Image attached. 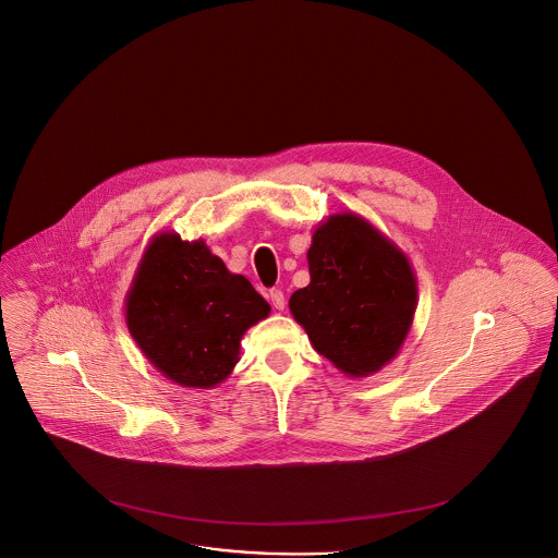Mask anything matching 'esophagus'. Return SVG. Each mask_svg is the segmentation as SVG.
<instances>
[{"instance_id":"34e87169","label":"esophagus","mask_w":558,"mask_h":558,"mask_svg":"<svg viewBox=\"0 0 558 558\" xmlns=\"http://www.w3.org/2000/svg\"><path fill=\"white\" fill-rule=\"evenodd\" d=\"M268 298H270V304H272L277 311H283V308H286V295H283L281 290H270Z\"/></svg>"}]
</instances>
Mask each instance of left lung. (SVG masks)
Masks as SVG:
<instances>
[{"mask_svg": "<svg viewBox=\"0 0 558 558\" xmlns=\"http://www.w3.org/2000/svg\"><path fill=\"white\" fill-rule=\"evenodd\" d=\"M306 258L311 283L290 298L293 319L342 374L380 372L401 351L415 315L410 258L354 211L322 222Z\"/></svg>", "mask_w": 558, "mask_h": 558, "instance_id": "1", "label": "left lung"}]
</instances>
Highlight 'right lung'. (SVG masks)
<instances>
[{
	"label": "right lung",
	"mask_w": 558,
	"mask_h": 558,
	"mask_svg": "<svg viewBox=\"0 0 558 558\" xmlns=\"http://www.w3.org/2000/svg\"><path fill=\"white\" fill-rule=\"evenodd\" d=\"M270 306L206 241L153 236L125 295L128 329L153 367L184 388H214L239 361L243 333Z\"/></svg>",
	"instance_id": "add662e5"
}]
</instances>
